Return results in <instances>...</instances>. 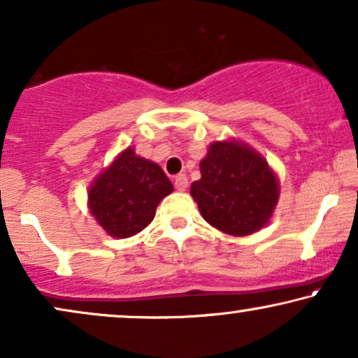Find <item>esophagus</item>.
<instances>
[{
  "instance_id": "obj_1",
  "label": "esophagus",
  "mask_w": 358,
  "mask_h": 358,
  "mask_svg": "<svg viewBox=\"0 0 358 358\" xmlns=\"http://www.w3.org/2000/svg\"><path fill=\"white\" fill-rule=\"evenodd\" d=\"M187 185H189L187 176H185V174H179V176H176V178H174V187H176V189L180 190V192H182V190L187 189Z\"/></svg>"
}]
</instances>
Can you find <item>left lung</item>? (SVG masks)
Here are the masks:
<instances>
[{"mask_svg":"<svg viewBox=\"0 0 358 358\" xmlns=\"http://www.w3.org/2000/svg\"><path fill=\"white\" fill-rule=\"evenodd\" d=\"M200 174L190 194L212 227L246 236L268 222L277 205L278 182L267 161L249 146L215 141L200 161Z\"/></svg>","mask_w":358,"mask_h":358,"instance_id":"left-lung-1","label":"left lung"}]
</instances>
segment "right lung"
Instances as JSON below:
<instances>
[{
  "label": "right lung",
  "instance_id": "add662e5",
  "mask_svg": "<svg viewBox=\"0 0 358 358\" xmlns=\"http://www.w3.org/2000/svg\"><path fill=\"white\" fill-rule=\"evenodd\" d=\"M171 192L164 171L127 148L91 185L90 208L110 236L129 238L153 222L156 207Z\"/></svg>",
  "mask_w": 358,
  "mask_h": 358
}]
</instances>
